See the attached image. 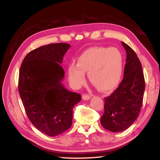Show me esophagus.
<instances>
[{
  "label": "esophagus",
  "mask_w": 160,
  "mask_h": 160,
  "mask_svg": "<svg viewBox=\"0 0 160 160\" xmlns=\"http://www.w3.org/2000/svg\"><path fill=\"white\" fill-rule=\"evenodd\" d=\"M91 98V96H89V94H83L82 95V99L84 100H88Z\"/></svg>",
  "instance_id": "1"
}]
</instances>
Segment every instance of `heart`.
<instances>
[{"mask_svg": "<svg viewBox=\"0 0 160 160\" xmlns=\"http://www.w3.org/2000/svg\"><path fill=\"white\" fill-rule=\"evenodd\" d=\"M123 58L115 47H92L78 58L77 64L67 66V76L71 85L78 89L85 82V73L91 82L103 92L111 91L120 82Z\"/></svg>", "mask_w": 160, "mask_h": 160, "instance_id": "obj_1", "label": "heart"}]
</instances>
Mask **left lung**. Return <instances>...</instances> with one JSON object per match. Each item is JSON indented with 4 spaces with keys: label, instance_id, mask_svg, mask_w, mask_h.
<instances>
[{
    "label": "left lung",
    "instance_id": "8db88e82",
    "mask_svg": "<svg viewBox=\"0 0 160 160\" xmlns=\"http://www.w3.org/2000/svg\"><path fill=\"white\" fill-rule=\"evenodd\" d=\"M122 44L127 52L124 78L117 89L104 98V112L100 120L105 129L114 132L126 130L136 120L145 89L140 60L130 47L123 42Z\"/></svg>",
    "mask_w": 160,
    "mask_h": 160
}]
</instances>
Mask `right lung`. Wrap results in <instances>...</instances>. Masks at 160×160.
<instances>
[{"label":"right lung","mask_w":160,"mask_h":160,"mask_svg":"<svg viewBox=\"0 0 160 160\" xmlns=\"http://www.w3.org/2000/svg\"><path fill=\"white\" fill-rule=\"evenodd\" d=\"M70 47L63 42L40 47L25 56L19 71L18 91L26 113L37 129L50 137L71 127L73 108L81 100L80 94L62 84L60 64Z\"/></svg>","instance_id":"right-lung-1"}]
</instances>
